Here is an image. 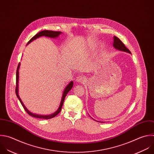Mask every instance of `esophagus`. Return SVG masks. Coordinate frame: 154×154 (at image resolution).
Returning <instances> with one entry per match:
<instances>
[{
  "instance_id": "1",
  "label": "esophagus",
  "mask_w": 154,
  "mask_h": 154,
  "mask_svg": "<svg viewBox=\"0 0 154 154\" xmlns=\"http://www.w3.org/2000/svg\"><path fill=\"white\" fill-rule=\"evenodd\" d=\"M76 80L78 82H80V83H84L85 82V80H86V78L84 76H83V75H80V76L77 77Z\"/></svg>"
}]
</instances>
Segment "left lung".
I'll return each mask as SVG.
<instances>
[{"instance_id":"8db88e82","label":"left lung","mask_w":154,"mask_h":154,"mask_svg":"<svg viewBox=\"0 0 154 154\" xmlns=\"http://www.w3.org/2000/svg\"><path fill=\"white\" fill-rule=\"evenodd\" d=\"M113 38H114L113 46H114L115 48L122 51H125V52L131 53V51L125 46L124 43L118 37H117L116 36H114Z\"/></svg>"}]
</instances>
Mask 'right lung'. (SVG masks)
I'll return each instance as SVG.
<instances>
[{
	"label": "right lung",
	"mask_w": 154,
	"mask_h": 154,
	"mask_svg": "<svg viewBox=\"0 0 154 154\" xmlns=\"http://www.w3.org/2000/svg\"><path fill=\"white\" fill-rule=\"evenodd\" d=\"M62 32L60 31H48V30H44V31H42L40 32H39L38 33H37V34H35L33 37H32L29 41L28 42L27 45L29 44V43H31L32 41H33L34 40L42 37V36H46V37H49L51 38H56L57 37H59V35L61 34ZM20 63H19L18 66H17V71H16V95L17 97V98H19L20 102L21 103L23 108H24V109L25 110V111L31 116L33 117H35V118H38V119H52L54 117H56L62 110V108L63 104V102L65 98V97L66 95V94H68V92L72 89V87L73 86V82H70V83L66 86V87L65 88V90L63 91V95L62 97V100L60 102V106L58 108V109L57 110L56 112H55L54 113L51 114V115H48V116H42V115H37V114H34L31 113V112H29L26 108L24 106L23 102L22 101L20 97L18 95V80H19V66H20Z\"/></svg>",
	"instance_id": "1"
}]
</instances>
